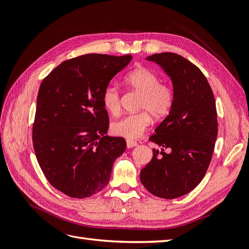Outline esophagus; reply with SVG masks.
Listing matches in <instances>:
<instances>
[{"instance_id":"obj_1","label":"esophagus","mask_w":249,"mask_h":249,"mask_svg":"<svg viewBox=\"0 0 249 249\" xmlns=\"http://www.w3.org/2000/svg\"><path fill=\"white\" fill-rule=\"evenodd\" d=\"M136 145H137V142H136V141L130 140V139L126 140V147H127V148H132V147L136 146Z\"/></svg>"}]
</instances>
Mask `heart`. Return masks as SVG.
Instances as JSON below:
<instances>
[{"mask_svg": "<svg viewBox=\"0 0 249 249\" xmlns=\"http://www.w3.org/2000/svg\"><path fill=\"white\" fill-rule=\"evenodd\" d=\"M125 84L141 94L138 109L134 114L125 115L111 124V132L115 136L136 139L150 124V115L155 119L166 117L175 104V91L166 84H162L160 76L144 66L131 71L124 77ZM104 109L111 115L120 112V97L116 87L109 85L103 90Z\"/></svg>", "mask_w": 249, "mask_h": 249, "instance_id": "obj_1", "label": "heart"}]
</instances>
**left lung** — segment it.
<instances>
[{
    "label": "left lung",
    "instance_id": "left-lung-1",
    "mask_svg": "<svg viewBox=\"0 0 249 249\" xmlns=\"http://www.w3.org/2000/svg\"><path fill=\"white\" fill-rule=\"evenodd\" d=\"M170 77L175 104L149 140L161 146L140 172L142 185L156 196L173 199L189 193L205 177L218 133L216 104L205 74L175 53L146 58ZM167 149L168 152H165Z\"/></svg>",
    "mask_w": 249,
    "mask_h": 249
}]
</instances>
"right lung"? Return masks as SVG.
I'll use <instances>...</instances> for the list:
<instances>
[{"mask_svg": "<svg viewBox=\"0 0 249 249\" xmlns=\"http://www.w3.org/2000/svg\"><path fill=\"white\" fill-rule=\"evenodd\" d=\"M131 55L87 54L63 61L43 79L33 124L34 152L57 190L85 198L107 186L114 161L126 147L109 137L103 90Z\"/></svg>", "mask_w": 249, "mask_h": 249, "instance_id": "1", "label": "right lung"}]
</instances>
